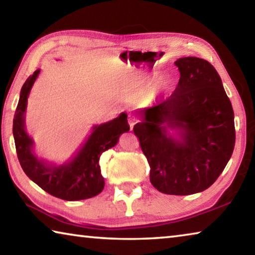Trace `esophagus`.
<instances>
[{"instance_id":"obj_1","label":"esophagus","mask_w":255,"mask_h":255,"mask_svg":"<svg viewBox=\"0 0 255 255\" xmlns=\"http://www.w3.org/2000/svg\"><path fill=\"white\" fill-rule=\"evenodd\" d=\"M137 122H138L137 118L133 117V116H129V117H128V124H129V126H130L131 129L133 128V126H135Z\"/></svg>"}]
</instances>
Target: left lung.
Returning a JSON list of instances; mask_svg holds the SVG:
<instances>
[{"instance_id":"obj_1","label":"left lung","mask_w":255,"mask_h":255,"mask_svg":"<svg viewBox=\"0 0 255 255\" xmlns=\"http://www.w3.org/2000/svg\"><path fill=\"white\" fill-rule=\"evenodd\" d=\"M174 92L139 109L133 126L150 166V183L166 195L187 196L213 184L235 146L234 111L217 71L206 59L179 58ZM175 130L179 138L169 133Z\"/></svg>"}]
</instances>
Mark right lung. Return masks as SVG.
<instances>
[{"instance_id":"1","label":"right lung","mask_w":255,"mask_h":255,"mask_svg":"<svg viewBox=\"0 0 255 255\" xmlns=\"http://www.w3.org/2000/svg\"><path fill=\"white\" fill-rule=\"evenodd\" d=\"M39 72L34 71L24 82L14 114L13 137L20 165L30 180L51 196L67 201L89 199L105 188L99 159L103 152L117 144L123 132L129 130L127 115L123 112L111 122L94 126L88 140L70 162L49 165L34 155L33 141L24 129L28 97Z\"/></svg>"}]
</instances>
